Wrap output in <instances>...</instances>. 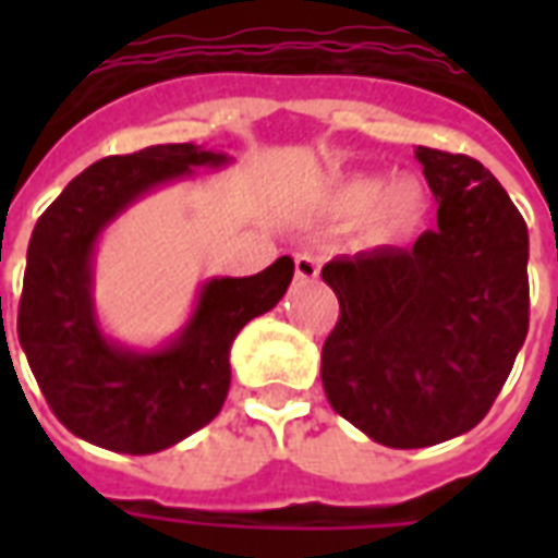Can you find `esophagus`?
Masks as SVG:
<instances>
[{
    "label": "esophagus",
    "mask_w": 558,
    "mask_h": 558,
    "mask_svg": "<svg viewBox=\"0 0 558 558\" xmlns=\"http://www.w3.org/2000/svg\"><path fill=\"white\" fill-rule=\"evenodd\" d=\"M318 271H322V266H318V260H315L313 254H295V278L315 280L318 278Z\"/></svg>",
    "instance_id": "esophagus-1"
}]
</instances>
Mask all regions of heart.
<instances>
[{"instance_id":"b5f03b06","label":"heart","mask_w":558,"mask_h":558,"mask_svg":"<svg viewBox=\"0 0 558 558\" xmlns=\"http://www.w3.org/2000/svg\"><path fill=\"white\" fill-rule=\"evenodd\" d=\"M339 202L344 210H365L376 202L371 219L373 240H393V236L405 234L408 228L420 222L425 210L423 187L411 179L393 182L385 193H381V182L376 179H359L339 193Z\"/></svg>"}]
</instances>
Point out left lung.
<instances>
[{
    "instance_id": "left-lung-1",
    "label": "left lung",
    "mask_w": 558,
    "mask_h": 558,
    "mask_svg": "<svg viewBox=\"0 0 558 558\" xmlns=\"http://www.w3.org/2000/svg\"><path fill=\"white\" fill-rule=\"evenodd\" d=\"M437 228L322 269L339 298L322 381L336 414L390 449L475 428L527 339V226L501 182L463 153L416 147Z\"/></svg>"
}]
</instances>
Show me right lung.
<instances>
[{
    "label": "right lung",
    "mask_w": 558,
    "mask_h": 558,
    "mask_svg": "<svg viewBox=\"0 0 558 558\" xmlns=\"http://www.w3.org/2000/svg\"><path fill=\"white\" fill-rule=\"evenodd\" d=\"M226 153L196 144H156L95 161L37 219L20 298V344L43 397L72 434L100 449L153 454L199 432L219 414L231 385V341L269 313L295 275L278 257L252 278H214L191 322L150 353L121 348L98 327L92 254L98 234L153 187L222 168Z\"/></svg>",
    "instance_id": "1"
}]
</instances>
